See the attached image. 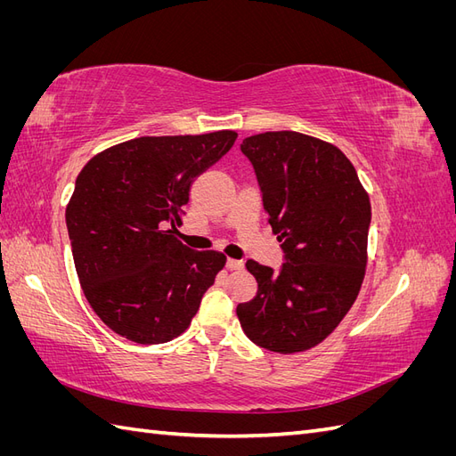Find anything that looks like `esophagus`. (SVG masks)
Returning <instances> with one entry per match:
<instances>
[{
	"instance_id": "esophagus-1",
	"label": "esophagus",
	"mask_w": 456,
	"mask_h": 456,
	"mask_svg": "<svg viewBox=\"0 0 456 456\" xmlns=\"http://www.w3.org/2000/svg\"><path fill=\"white\" fill-rule=\"evenodd\" d=\"M226 268L228 270H241L243 268V262L238 258H228L226 260Z\"/></svg>"
}]
</instances>
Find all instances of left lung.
Listing matches in <instances>:
<instances>
[{
    "instance_id": "left-lung-1",
    "label": "left lung",
    "mask_w": 456,
    "mask_h": 456,
    "mask_svg": "<svg viewBox=\"0 0 456 456\" xmlns=\"http://www.w3.org/2000/svg\"><path fill=\"white\" fill-rule=\"evenodd\" d=\"M272 232L285 262L280 273L247 260L256 297L238 306L243 333L278 354L306 352L348 314L365 278L370 201L352 161L330 142L297 131L247 136Z\"/></svg>"
}]
</instances>
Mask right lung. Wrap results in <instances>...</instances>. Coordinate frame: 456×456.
Segmentation results:
<instances>
[{"instance_id": "1", "label": "right lung", "mask_w": 456, "mask_h": 456, "mask_svg": "<svg viewBox=\"0 0 456 456\" xmlns=\"http://www.w3.org/2000/svg\"><path fill=\"white\" fill-rule=\"evenodd\" d=\"M236 131L139 136L81 169L66 205L79 285L94 314L136 344L183 335L224 268L220 251L176 238L194 178L218 161Z\"/></svg>"}]
</instances>
